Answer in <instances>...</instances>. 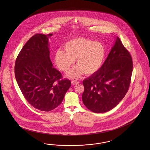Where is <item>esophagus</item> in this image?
I'll return each instance as SVG.
<instances>
[{
    "mask_svg": "<svg viewBox=\"0 0 150 150\" xmlns=\"http://www.w3.org/2000/svg\"><path fill=\"white\" fill-rule=\"evenodd\" d=\"M78 83H79V81H74V80L71 81V83H72V85H75Z\"/></svg>",
    "mask_w": 150,
    "mask_h": 150,
    "instance_id": "34e87169",
    "label": "esophagus"
}]
</instances>
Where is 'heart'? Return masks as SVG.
I'll use <instances>...</instances> for the list:
<instances>
[{
	"label": "heart",
	"mask_w": 150,
	"mask_h": 150,
	"mask_svg": "<svg viewBox=\"0 0 150 150\" xmlns=\"http://www.w3.org/2000/svg\"><path fill=\"white\" fill-rule=\"evenodd\" d=\"M64 49L57 51L55 62L60 70L67 72L77 59L78 65L68 74L71 79L79 78L83 73L91 75L97 73L102 67L106 54L102 43L82 37L68 41Z\"/></svg>",
	"instance_id": "b5f03b06"
}]
</instances>
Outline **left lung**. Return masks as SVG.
I'll use <instances>...</instances> for the list:
<instances>
[{
    "label": "left lung",
    "instance_id": "obj_1",
    "mask_svg": "<svg viewBox=\"0 0 150 150\" xmlns=\"http://www.w3.org/2000/svg\"><path fill=\"white\" fill-rule=\"evenodd\" d=\"M132 66L131 55L117 37L102 67L83 81L84 105L97 113L117 106L128 91Z\"/></svg>",
    "mask_w": 150,
    "mask_h": 150
}]
</instances>
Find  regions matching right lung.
<instances>
[{"instance_id":"add662e5","label":"right lung","mask_w":150,"mask_h":150,"mask_svg":"<svg viewBox=\"0 0 150 150\" xmlns=\"http://www.w3.org/2000/svg\"><path fill=\"white\" fill-rule=\"evenodd\" d=\"M53 34H36L23 45L16 60L15 75L27 102L36 109L49 112L63 101L71 86L68 79L53 67L48 38Z\"/></svg>"}]
</instances>
